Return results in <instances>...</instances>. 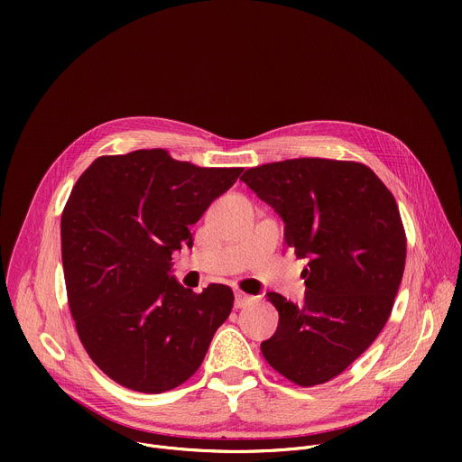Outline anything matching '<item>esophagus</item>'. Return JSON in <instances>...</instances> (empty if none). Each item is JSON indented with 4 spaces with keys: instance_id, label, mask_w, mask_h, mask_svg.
I'll use <instances>...</instances> for the list:
<instances>
[{
    "instance_id": "1",
    "label": "esophagus",
    "mask_w": 462,
    "mask_h": 462,
    "mask_svg": "<svg viewBox=\"0 0 462 462\" xmlns=\"http://www.w3.org/2000/svg\"><path fill=\"white\" fill-rule=\"evenodd\" d=\"M252 300H254L252 296H248V294L237 291V292H236V301H234V305H236V309H241V307H246Z\"/></svg>"
}]
</instances>
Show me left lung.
Masks as SVG:
<instances>
[{
    "instance_id": "1",
    "label": "left lung",
    "mask_w": 462,
    "mask_h": 462,
    "mask_svg": "<svg viewBox=\"0 0 462 462\" xmlns=\"http://www.w3.org/2000/svg\"><path fill=\"white\" fill-rule=\"evenodd\" d=\"M241 180L285 223V243L309 257L301 305L269 292L280 312L261 353L280 374L310 387L344 373L380 335L406 265V232L393 193L353 161L291 159Z\"/></svg>"
}]
</instances>
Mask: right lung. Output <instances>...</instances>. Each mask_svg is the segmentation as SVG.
Here are the masks:
<instances>
[{
    "mask_svg": "<svg viewBox=\"0 0 462 462\" xmlns=\"http://www.w3.org/2000/svg\"><path fill=\"white\" fill-rule=\"evenodd\" d=\"M243 168H201L166 150L98 157L61 214L69 309L89 358L116 383L164 393L205 360L234 292L201 294L170 278L171 254Z\"/></svg>",
    "mask_w": 462,
    "mask_h": 462,
    "instance_id": "1",
    "label": "right lung"
}]
</instances>
